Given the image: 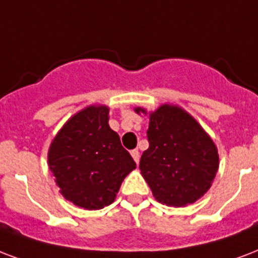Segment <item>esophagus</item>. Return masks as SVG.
<instances>
[{"label": "esophagus", "instance_id": "34e87169", "mask_svg": "<svg viewBox=\"0 0 258 258\" xmlns=\"http://www.w3.org/2000/svg\"><path fill=\"white\" fill-rule=\"evenodd\" d=\"M131 155H133V158H134V161H135V162H139V157H141V155H139V151L137 150V149H135V150H133L131 151Z\"/></svg>", "mask_w": 258, "mask_h": 258}]
</instances>
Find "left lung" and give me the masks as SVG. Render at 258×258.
I'll use <instances>...</instances> for the list:
<instances>
[{
	"label": "left lung",
	"instance_id": "8db88e82",
	"mask_svg": "<svg viewBox=\"0 0 258 258\" xmlns=\"http://www.w3.org/2000/svg\"><path fill=\"white\" fill-rule=\"evenodd\" d=\"M147 115L145 108H135ZM149 149L139 169L157 202L185 207L207 192L219 168L215 143L194 116L173 104L149 112Z\"/></svg>",
	"mask_w": 258,
	"mask_h": 258
}]
</instances>
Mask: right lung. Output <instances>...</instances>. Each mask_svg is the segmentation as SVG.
Here are the masks:
<instances>
[{"mask_svg":"<svg viewBox=\"0 0 258 258\" xmlns=\"http://www.w3.org/2000/svg\"><path fill=\"white\" fill-rule=\"evenodd\" d=\"M109 108L89 105L73 115L48 149V166L64 199L100 210L115 202L123 180L137 168L108 124Z\"/></svg>","mask_w":258,"mask_h":258,"instance_id":"obj_1","label":"right lung"}]
</instances>
